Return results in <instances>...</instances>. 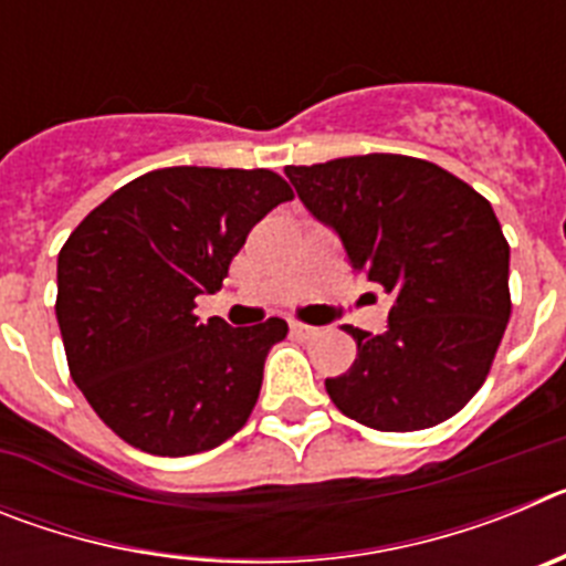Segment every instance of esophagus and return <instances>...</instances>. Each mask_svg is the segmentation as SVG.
I'll list each match as a JSON object with an SVG mask.
<instances>
[{
  "mask_svg": "<svg viewBox=\"0 0 566 566\" xmlns=\"http://www.w3.org/2000/svg\"><path fill=\"white\" fill-rule=\"evenodd\" d=\"M292 337L300 339V343H306V339H314L319 334V328L314 326H306V323H297V319H292Z\"/></svg>",
  "mask_w": 566,
  "mask_h": 566,
  "instance_id": "1",
  "label": "esophagus"
}]
</instances>
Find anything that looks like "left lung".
<instances>
[{
  "label": "left lung",
  "instance_id": "1",
  "mask_svg": "<svg viewBox=\"0 0 566 566\" xmlns=\"http://www.w3.org/2000/svg\"><path fill=\"white\" fill-rule=\"evenodd\" d=\"M308 212L343 240L354 274L388 294V332L345 326L357 359L326 379L345 417L422 431L488 379L510 319V247L488 198L448 169L391 153L286 167Z\"/></svg>",
  "mask_w": 566,
  "mask_h": 566
}]
</instances>
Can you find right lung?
Returning a JSON list of instances; mask_svg holds the SVG:
<instances>
[{"instance_id":"add662e5","label":"right lung","mask_w":566,"mask_h":566,"mask_svg":"<svg viewBox=\"0 0 566 566\" xmlns=\"http://www.w3.org/2000/svg\"><path fill=\"white\" fill-rule=\"evenodd\" d=\"M294 192L272 169L167 167L124 184L59 252L56 319L73 382L115 437L212 451L247 424L286 319L229 328L195 314L260 218Z\"/></svg>"}]
</instances>
